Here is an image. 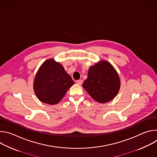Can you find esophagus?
<instances>
[{
	"label": "esophagus",
	"mask_w": 157,
	"mask_h": 157,
	"mask_svg": "<svg viewBox=\"0 0 157 157\" xmlns=\"http://www.w3.org/2000/svg\"><path fill=\"white\" fill-rule=\"evenodd\" d=\"M82 82H83V81H82L81 79H79V80L76 81V83H77L78 84H79V85H81V84H82Z\"/></svg>",
	"instance_id": "34e87169"
}]
</instances>
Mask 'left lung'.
Instances as JSON below:
<instances>
[{
  "mask_svg": "<svg viewBox=\"0 0 157 157\" xmlns=\"http://www.w3.org/2000/svg\"><path fill=\"white\" fill-rule=\"evenodd\" d=\"M82 87L96 101L106 103L118 94L121 81L113 66L102 60L89 68Z\"/></svg>",
  "mask_w": 157,
  "mask_h": 157,
  "instance_id": "8db88e82",
  "label": "left lung"
}]
</instances>
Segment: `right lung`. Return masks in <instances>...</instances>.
Listing matches in <instances>:
<instances>
[{
  "mask_svg": "<svg viewBox=\"0 0 157 157\" xmlns=\"http://www.w3.org/2000/svg\"><path fill=\"white\" fill-rule=\"evenodd\" d=\"M75 84L63 66L53 59L44 61L36 74L33 89L38 99L48 104H58Z\"/></svg>",
  "mask_w": 157,
  "mask_h": 157,
  "instance_id": "1",
  "label": "right lung"
}]
</instances>
